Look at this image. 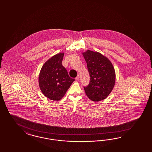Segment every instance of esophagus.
I'll list each match as a JSON object with an SVG mask.
<instances>
[{"label": "esophagus", "instance_id": "obj_1", "mask_svg": "<svg viewBox=\"0 0 152 152\" xmlns=\"http://www.w3.org/2000/svg\"><path fill=\"white\" fill-rule=\"evenodd\" d=\"M79 78H80V75H78L77 76V77L75 78V80H76V81H78V80H79Z\"/></svg>", "mask_w": 152, "mask_h": 152}]
</instances>
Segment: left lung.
Listing matches in <instances>:
<instances>
[{"label": "left lung", "instance_id": "left-lung-1", "mask_svg": "<svg viewBox=\"0 0 152 152\" xmlns=\"http://www.w3.org/2000/svg\"><path fill=\"white\" fill-rule=\"evenodd\" d=\"M87 63L90 83L84 90L94 101L105 99L114 86L115 72L110 61L101 53L88 50L83 53Z\"/></svg>", "mask_w": 152, "mask_h": 152}]
</instances>
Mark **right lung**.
<instances>
[{"instance_id":"right-lung-1","label":"right lung","mask_w":152,"mask_h":152,"mask_svg":"<svg viewBox=\"0 0 152 152\" xmlns=\"http://www.w3.org/2000/svg\"><path fill=\"white\" fill-rule=\"evenodd\" d=\"M64 56V53H60L48 60L42 67L39 76L42 92L54 101L61 99L75 81L69 77L67 69L62 64Z\"/></svg>"}]
</instances>
